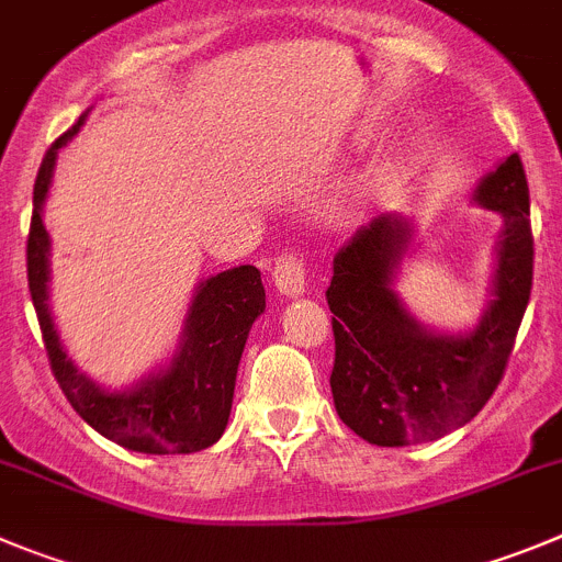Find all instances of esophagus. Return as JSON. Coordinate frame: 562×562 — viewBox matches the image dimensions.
Instances as JSON below:
<instances>
[{
	"label": "esophagus",
	"mask_w": 562,
	"mask_h": 562,
	"mask_svg": "<svg viewBox=\"0 0 562 562\" xmlns=\"http://www.w3.org/2000/svg\"><path fill=\"white\" fill-rule=\"evenodd\" d=\"M272 281H276V290L286 297H297L306 286V270H303V261L295 256H281L276 261V270H272Z\"/></svg>",
	"instance_id": "obj_1"
}]
</instances>
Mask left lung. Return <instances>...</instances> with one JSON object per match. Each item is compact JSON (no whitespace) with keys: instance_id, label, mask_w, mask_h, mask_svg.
Listing matches in <instances>:
<instances>
[{"instance_id":"obj_1","label":"left lung","mask_w":562,"mask_h":562,"mask_svg":"<svg viewBox=\"0 0 562 562\" xmlns=\"http://www.w3.org/2000/svg\"><path fill=\"white\" fill-rule=\"evenodd\" d=\"M502 217L491 301L468 331H437L395 292L415 223L382 214L334 256L326 292L334 328L331 395L348 429L373 446L429 442L460 429L502 382L532 290L529 187L518 153L473 189Z\"/></svg>"}]
</instances>
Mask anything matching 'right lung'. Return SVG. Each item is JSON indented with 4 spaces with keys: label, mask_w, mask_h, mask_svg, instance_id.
Segmentation results:
<instances>
[{
    "label": "right lung",
    "mask_w": 562,
    "mask_h": 562,
    "mask_svg": "<svg viewBox=\"0 0 562 562\" xmlns=\"http://www.w3.org/2000/svg\"><path fill=\"white\" fill-rule=\"evenodd\" d=\"M89 111L46 150L33 189L27 281L44 334L46 357L60 390L91 429L138 454H192L223 437L234 404L236 370L247 334L265 312V284L254 265H239L200 281L189 303L172 359L125 390H105L66 353L49 308V234L44 203L60 147L77 136Z\"/></svg>",
    "instance_id": "add662e5"
}]
</instances>
